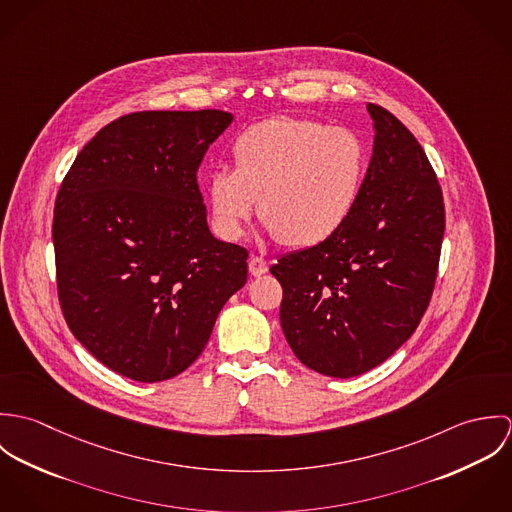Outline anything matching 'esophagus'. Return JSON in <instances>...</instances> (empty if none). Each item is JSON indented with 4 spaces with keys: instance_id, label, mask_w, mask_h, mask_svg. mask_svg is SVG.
Masks as SVG:
<instances>
[{
    "instance_id": "34e87169",
    "label": "esophagus",
    "mask_w": 512,
    "mask_h": 512,
    "mask_svg": "<svg viewBox=\"0 0 512 512\" xmlns=\"http://www.w3.org/2000/svg\"><path fill=\"white\" fill-rule=\"evenodd\" d=\"M248 272H250V276H254V278L266 274V272H268L266 260L260 258V256H252V258L248 260Z\"/></svg>"
}]
</instances>
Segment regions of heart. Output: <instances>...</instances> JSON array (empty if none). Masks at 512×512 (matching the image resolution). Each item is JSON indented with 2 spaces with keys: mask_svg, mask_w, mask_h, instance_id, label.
I'll return each instance as SVG.
<instances>
[{
  "mask_svg": "<svg viewBox=\"0 0 512 512\" xmlns=\"http://www.w3.org/2000/svg\"><path fill=\"white\" fill-rule=\"evenodd\" d=\"M234 169L209 175L207 195L220 236L234 240L258 217L286 246L331 238L351 217L368 151L349 128L278 116L246 128L232 144Z\"/></svg>",
  "mask_w": 512,
  "mask_h": 512,
  "instance_id": "obj_1",
  "label": "heart"
}]
</instances>
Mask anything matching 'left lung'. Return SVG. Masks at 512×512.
<instances>
[{"label": "left lung", "mask_w": 512, "mask_h": 512, "mask_svg": "<svg viewBox=\"0 0 512 512\" xmlns=\"http://www.w3.org/2000/svg\"><path fill=\"white\" fill-rule=\"evenodd\" d=\"M374 144L359 201L325 242L270 268L295 357L351 378L384 363L420 325L438 276L445 211L438 177L412 132L366 106Z\"/></svg>", "instance_id": "obj_1"}]
</instances>
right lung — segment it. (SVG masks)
<instances>
[{"label":"right lung","instance_id":"1","mask_svg":"<svg viewBox=\"0 0 512 512\" xmlns=\"http://www.w3.org/2000/svg\"><path fill=\"white\" fill-rule=\"evenodd\" d=\"M222 110L134 112L76 155L55 201L57 290L69 329L110 370L161 382L193 365L248 252L217 240L197 183Z\"/></svg>","mask_w":512,"mask_h":512}]
</instances>
